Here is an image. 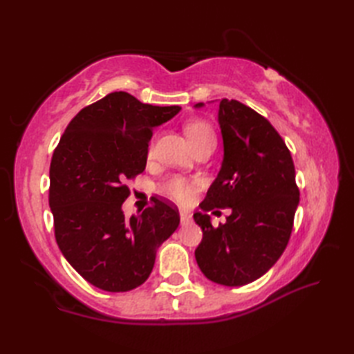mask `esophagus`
<instances>
[{
	"label": "esophagus",
	"mask_w": 354,
	"mask_h": 354,
	"mask_svg": "<svg viewBox=\"0 0 354 354\" xmlns=\"http://www.w3.org/2000/svg\"><path fill=\"white\" fill-rule=\"evenodd\" d=\"M179 216H181V223H189L192 221V214L189 212H179Z\"/></svg>",
	"instance_id": "obj_1"
}]
</instances>
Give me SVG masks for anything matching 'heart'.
<instances>
[{
	"mask_svg": "<svg viewBox=\"0 0 354 354\" xmlns=\"http://www.w3.org/2000/svg\"><path fill=\"white\" fill-rule=\"evenodd\" d=\"M185 133L192 141L193 147H198L204 141L214 140V132L212 126L207 122H202V120H194V122L187 124ZM162 192L173 201L179 202V204H185V202L192 199V194L194 192V183L183 176H173L165 181V184L162 185Z\"/></svg>",
	"mask_w": 354,
	"mask_h": 354,
	"instance_id": "1",
	"label": "heart"
}]
</instances>
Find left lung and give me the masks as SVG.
Here are the masks:
<instances>
[{
    "mask_svg": "<svg viewBox=\"0 0 354 354\" xmlns=\"http://www.w3.org/2000/svg\"><path fill=\"white\" fill-rule=\"evenodd\" d=\"M217 122L223 161L199 207L204 212L231 208V214L217 228L208 214H193L204 234L194 257L208 280L232 288L257 280L280 259L299 190L289 149L265 117L237 100L222 99Z\"/></svg>",
    "mask_w": 354,
    "mask_h": 354,
    "instance_id": "1",
    "label": "left lung"
}]
</instances>
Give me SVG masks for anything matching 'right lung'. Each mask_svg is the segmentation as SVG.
<instances>
[{
	"label": "right lung",
	"instance_id": "1",
	"mask_svg": "<svg viewBox=\"0 0 354 354\" xmlns=\"http://www.w3.org/2000/svg\"><path fill=\"white\" fill-rule=\"evenodd\" d=\"M181 111L118 91L82 109L50 164L48 202L64 257L95 288L127 292L152 272L156 250L179 225L175 205L153 198L126 217V179L145 171L152 131Z\"/></svg>",
	"mask_w": 354,
	"mask_h": 354
}]
</instances>
